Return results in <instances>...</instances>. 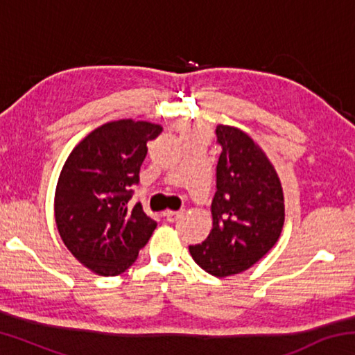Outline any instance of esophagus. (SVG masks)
<instances>
[{"mask_svg": "<svg viewBox=\"0 0 355 355\" xmlns=\"http://www.w3.org/2000/svg\"><path fill=\"white\" fill-rule=\"evenodd\" d=\"M183 216V211H173V209H167L164 211V218L169 220V222H175Z\"/></svg>", "mask_w": 355, "mask_h": 355, "instance_id": "34e87169", "label": "esophagus"}]
</instances>
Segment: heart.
<instances>
[{"label": "heart", "instance_id": "obj_1", "mask_svg": "<svg viewBox=\"0 0 355 355\" xmlns=\"http://www.w3.org/2000/svg\"><path fill=\"white\" fill-rule=\"evenodd\" d=\"M177 130L184 139H191V137H199V136H205V137L209 136L207 128L194 127V125H189V123H177Z\"/></svg>", "mask_w": 355, "mask_h": 355}]
</instances>
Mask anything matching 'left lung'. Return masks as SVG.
I'll list each match as a JSON object with an SVG mask.
<instances>
[{
    "instance_id": "1",
    "label": "left lung",
    "mask_w": 355,
    "mask_h": 355,
    "mask_svg": "<svg viewBox=\"0 0 355 355\" xmlns=\"http://www.w3.org/2000/svg\"><path fill=\"white\" fill-rule=\"evenodd\" d=\"M222 146L211 203L213 228L189 245L199 266L214 277L241 274L271 250L285 224V197L277 171L243 130L218 125Z\"/></svg>"
}]
</instances>
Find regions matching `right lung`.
<instances>
[{
    "instance_id": "obj_1",
    "label": "right lung",
    "mask_w": 355,
    "mask_h": 355,
    "mask_svg": "<svg viewBox=\"0 0 355 355\" xmlns=\"http://www.w3.org/2000/svg\"><path fill=\"white\" fill-rule=\"evenodd\" d=\"M161 131L146 120H112L84 136L65 159L55 192L56 227L70 254L94 274L127 271L156 228L141 203L128 202L147 142Z\"/></svg>"
}]
</instances>
